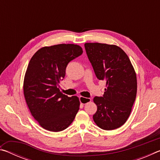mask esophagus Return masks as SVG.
<instances>
[{
    "mask_svg": "<svg viewBox=\"0 0 160 160\" xmlns=\"http://www.w3.org/2000/svg\"><path fill=\"white\" fill-rule=\"evenodd\" d=\"M79 99H80V102L81 104H85L87 103L91 102V99L90 98H86V97H79Z\"/></svg>",
    "mask_w": 160,
    "mask_h": 160,
    "instance_id": "1",
    "label": "esophagus"
}]
</instances>
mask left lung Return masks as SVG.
Here are the masks:
<instances>
[{"instance_id":"8db88e82","label":"left lung","mask_w":160,"mask_h":160,"mask_svg":"<svg viewBox=\"0 0 160 160\" xmlns=\"http://www.w3.org/2000/svg\"><path fill=\"white\" fill-rule=\"evenodd\" d=\"M85 51L97 78L105 80L102 97H94L97 106L93 115L100 128L111 131L128 118L137 93V79L128 56L120 47L100 43H86Z\"/></svg>"}]
</instances>
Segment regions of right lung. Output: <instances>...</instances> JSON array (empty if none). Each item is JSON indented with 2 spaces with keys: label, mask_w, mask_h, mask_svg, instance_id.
<instances>
[{
  "label": "right lung",
  "mask_w": 160,
  "mask_h": 160,
  "mask_svg": "<svg viewBox=\"0 0 160 160\" xmlns=\"http://www.w3.org/2000/svg\"><path fill=\"white\" fill-rule=\"evenodd\" d=\"M82 52L76 44L54 45L40 48L29 61L24 79V95L32 115L46 130L63 131L79 110L78 97L62 94L58 87L69 62Z\"/></svg>",
  "instance_id": "obj_1"
}]
</instances>
